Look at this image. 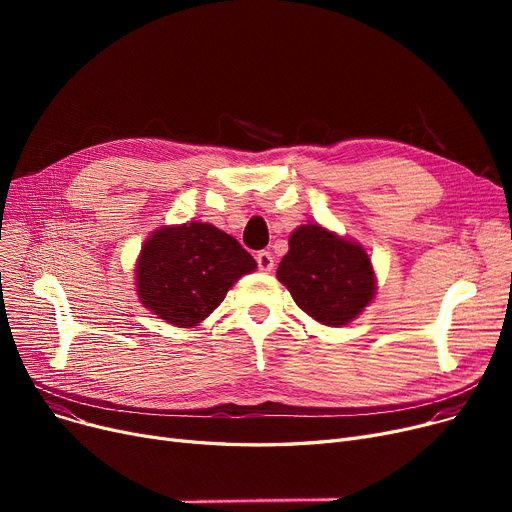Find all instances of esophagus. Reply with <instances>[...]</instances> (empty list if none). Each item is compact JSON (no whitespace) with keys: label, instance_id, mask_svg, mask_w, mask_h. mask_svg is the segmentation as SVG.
<instances>
[{"label":"esophagus","instance_id":"1","mask_svg":"<svg viewBox=\"0 0 512 512\" xmlns=\"http://www.w3.org/2000/svg\"><path fill=\"white\" fill-rule=\"evenodd\" d=\"M257 267L261 272H272L274 270V257L270 251H259L257 253Z\"/></svg>","mask_w":512,"mask_h":512}]
</instances>
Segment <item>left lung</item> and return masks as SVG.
Returning <instances> with one entry per match:
<instances>
[{"label": "left lung", "mask_w": 512, "mask_h": 512, "mask_svg": "<svg viewBox=\"0 0 512 512\" xmlns=\"http://www.w3.org/2000/svg\"><path fill=\"white\" fill-rule=\"evenodd\" d=\"M276 276L307 315L334 328L355 319L375 292L367 253L317 224L290 234Z\"/></svg>", "instance_id": "left-lung-1"}]
</instances>
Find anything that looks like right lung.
<instances>
[{
    "instance_id": "right-lung-1",
    "label": "right lung",
    "mask_w": 512,
    "mask_h": 512,
    "mask_svg": "<svg viewBox=\"0 0 512 512\" xmlns=\"http://www.w3.org/2000/svg\"><path fill=\"white\" fill-rule=\"evenodd\" d=\"M257 267L230 234L191 222L157 230L141 251V303L168 324L197 326L218 307L230 286Z\"/></svg>"
}]
</instances>
